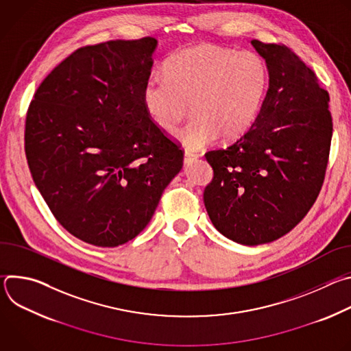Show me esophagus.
Here are the masks:
<instances>
[{
    "mask_svg": "<svg viewBox=\"0 0 351 351\" xmlns=\"http://www.w3.org/2000/svg\"><path fill=\"white\" fill-rule=\"evenodd\" d=\"M197 158H198V156H197V154H194V153L189 152V149H186V152H184V158H183L184 164H191V162H193V161H195Z\"/></svg>",
    "mask_w": 351,
    "mask_h": 351,
    "instance_id": "1",
    "label": "esophagus"
}]
</instances>
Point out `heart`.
Returning <instances> with one entry per match:
<instances>
[{
	"label": "heart",
	"mask_w": 351,
	"mask_h": 351,
	"mask_svg": "<svg viewBox=\"0 0 351 351\" xmlns=\"http://www.w3.org/2000/svg\"><path fill=\"white\" fill-rule=\"evenodd\" d=\"M268 82L267 62L257 53L203 45L173 56L165 73L149 76L143 101L149 118L167 132L182 122L191 106L195 115L175 137L195 152L221 134L233 140L252 128Z\"/></svg>",
	"instance_id": "b5f03b06"
}]
</instances>
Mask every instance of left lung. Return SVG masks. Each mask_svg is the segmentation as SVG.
Wrapping results in <instances>:
<instances>
[{
	"label": "left lung",
	"instance_id": "obj_1",
	"mask_svg": "<svg viewBox=\"0 0 351 351\" xmlns=\"http://www.w3.org/2000/svg\"><path fill=\"white\" fill-rule=\"evenodd\" d=\"M265 60L269 87L240 138L206 154L214 178L204 204L228 239L257 245L289 233L321 191L333 132L329 93L285 44L252 40Z\"/></svg>",
	"mask_w": 351,
	"mask_h": 351
}]
</instances>
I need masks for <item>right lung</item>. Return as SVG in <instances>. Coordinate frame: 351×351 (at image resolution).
Here are the masks:
<instances>
[{"mask_svg":"<svg viewBox=\"0 0 351 351\" xmlns=\"http://www.w3.org/2000/svg\"><path fill=\"white\" fill-rule=\"evenodd\" d=\"M154 37L77 48L38 86L25 153L56 219L98 247L134 239L183 167V149L145 111Z\"/></svg>","mask_w":351,"mask_h":351,"instance_id":"right-lung-1","label":"right lung"}]
</instances>
